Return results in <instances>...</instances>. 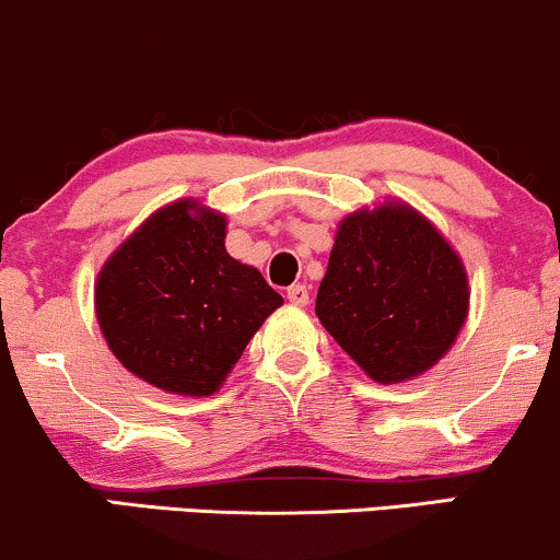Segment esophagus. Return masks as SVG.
Wrapping results in <instances>:
<instances>
[{"mask_svg": "<svg viewBox=\"0 0 560 560\" xmlns=\"http://www.w3.org/2000/svg\"><path fill=\"white\" fill-rule=\"evenodd\" d=\"M288 301L295 306H306L308 304V288L306 285H291L288 288Z\"/></svg>", "mask_w": 560, "mask_h": 560, "instance_id": "1", "label": "esophagus"}]
</instances>
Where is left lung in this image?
<instances>
[{"label":"left lung","mask_w":560,"mask_h":560,"mask_svg":"<svg viewBox=\"0 0 560 560\" xmlns=\"http://www.w3.org/2000/svg\"><path fill=\"white\" fill-rule=\"evenodd\" d=\"M469 314V278L445 235L400 199L346 214L317 291V317L374 383L438 364Z\"/></svg>","instance_id":"left-lung-1"}]
</instances>
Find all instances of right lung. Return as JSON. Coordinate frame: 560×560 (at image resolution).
Returning a JSON list of instances; mask_svg holds the SVG:
<instances>
[{
    "label": "right lung",
    "instance_id": "obj_1",
    "mask_svg": "<svg viewBox=\"0 0 560 560\" xmlns=\"http://www.w3.org/2000/svg\"><path fill=\"white\" fill-rule=\"evenodd\" d=\"M228 217L199 199L156 209L98 269L96 322L115 359L143 383L207 398L282 295L225 248Z\"/></svg>",
    "mask_w": 560,
    "mask_h": 560
}]
</instances>
